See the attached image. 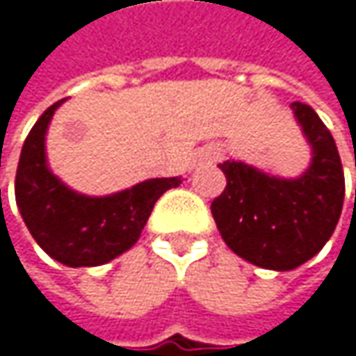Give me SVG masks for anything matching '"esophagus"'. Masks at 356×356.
Instances as JSON below:
<instances>
[{
  "mask_svg": "<svg viewBox=\"0 0 356 356\" xmlns=\"http://www.w3.org/2000/svg\"><path fill=\"white\" fill-rule=\"evenodd\" d=\"M220 156H222V152H220V148H218V146H208V148H204V150H202V154H200V163H208V165H212V163H218V161H220Z\"/></svg>",
  "mask_w": 356,
  "mask_h": 356,
  "instance_id": "34e87169",
  "label": "esophagus"
}]
</instances>
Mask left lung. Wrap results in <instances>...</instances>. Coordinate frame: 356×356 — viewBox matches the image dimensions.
Instances as JSON below:
<instances>
[{
	"mask_svg": "<svg viewBox=\"0 0 356 356\" xmlns=\"http://www.w3.org/2000/svg\"><path fill=\"white\" fill-rule=\"evenodd\" d=\"M309 146L312 165L297 179L268 175L239 161L218 165L225 191L212 216L225 243L266 270H295L332 237L344 202V171L330 129L305 103L291 105Z\"/></svg>",
	"mask_w": 356,
	"mask_h": 356,
	"instance_id": "obj_1",
	"label": "left lung"
}]
</instances>
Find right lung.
<instances>
[{"label": "right lung", "instance_id": "obj_1", "mask_svg": "<svg viewBox=\"0 0 356 356\" xmlns=\"http://www.w3.org/2000/svg\"><path fill=\"white\" fill-rule=\"evenodd\" d=\"M61 103L38 117L22 146L16 204L31 235L53 259L70 268L101 266L136 245L156 200L179 187L181 177L148 179L103 197L70 189L51 173L44 154V134Z\"/></svg>", "mask_w": 356, "mask_h": 356}]
</instances>
